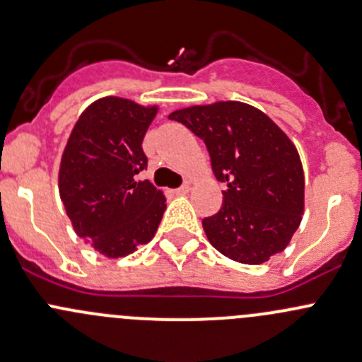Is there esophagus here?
Instances as JSON below:
<instances>
[{
    "mask_svg": "<svg viewBox=\"0 0 362 362\" xmlns=\"http://www.w3.org/2000/svg\"><path fill=\"white\" fill-rule=\"evenodd\" d=\"M189 191H191V185H189V184H184V185H182V187L175 189L173 194H177V196H184V194H187Z\"/></svg>",
    "mask_w": 362,
    "mask_h": 362,
    "instance_id": "esophagus-1",
    "label": "esophagus"
}]
</instances>
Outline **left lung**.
Masks as SVG:
<instances>
[{
  "label": "left lung",
  "mask_w": 362,
  "mask_h": 362,
  "mask_svg": "<svg viewBox=\"0 0 362 362\" xmlns=\"http://www.w3.org/2000/svg\"><path fill=\"white\" fill-rule=\"evenodd\" d=\"M204 141L224 203L203 218L208 242L226 257L262 264L289 245L305 210V175L291 138L259 108L215 101L170 113Z\"/></svg>",
  "instance_id": "1"
}]
</instances>
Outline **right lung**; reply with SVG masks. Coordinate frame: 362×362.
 <instances>
[{"label":"right lung","instance_id":"obj_1","mask_svg":"<svg viewBox=\"0 0 362 362\" xmlns=\"http://www.w3.org/2000/svg\"><path fill=\"white\" fill-rule=\"evenodd\" d=\"M158 110L101 98L82 112L64 147L61 202L76 235L108 259L151 242L166 210L163 191L136 177L147 168L141 141Z\"/></svg>","mask_w":362,"mask_h":362}]
</instances>
